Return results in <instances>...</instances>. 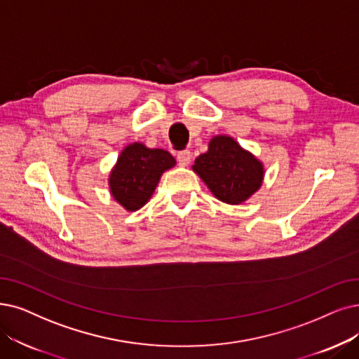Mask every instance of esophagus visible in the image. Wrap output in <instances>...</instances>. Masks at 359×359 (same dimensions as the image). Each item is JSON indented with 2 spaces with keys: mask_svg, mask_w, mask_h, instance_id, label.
Listing matches in <instances>:
<instances>
[{
  "mask_svg": "<svg viewBox=\"0 0 359 359\" xmlns=\"http://www.w3.org/2000/svg\"><path fill=\"white\" fill-rule=\"evenodd\" d=\"M177 159L181 165H189L191 161V151L190 150H181L177 154Z\"/></svg>",
  "mask_w": 359,
  "mask_h": 359,
  "instance_id": "34e87169",
  "label": "esophagus"
}]
</instances>
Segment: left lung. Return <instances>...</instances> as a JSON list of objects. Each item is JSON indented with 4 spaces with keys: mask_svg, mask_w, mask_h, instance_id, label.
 Returning <instances> with one entry per match:
<instances>
[{
    "mask_svg": "<svg viewBox=\"0 0 359 359\" xmlns=\"http://www.w3.org/2000/svg\"><path fill=\"white\" fill-rule=\"evenodd\" d=\"M193 169L215 197L229 205L245 202L261 187L264 178L262 163L224 135L209 142V150L197 157Z\"/></svg>",
    "mask_w": 359,
    "mask_h": 359,
    "instance_id": "1",
    "label": "left lung"
}]
</instances>
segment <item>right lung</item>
Masks as SVG:
<instances>
[{"mask_svg":"<svg viewBox=\"0 0 359 359\" xmlns=\"http://www.w3.org/2000/svg\"><path fill=\"white\" fill-rule=\"evenodd\" d=\"M174 165V156L166 150L138 142L128 146L110 175L111 194L125 209L137 210L147 203L161 175Z\"/></svg>","mask_w":359,"mask_h":359,"instance_id":"add662e5","label":"right lung"}]
</instances>
